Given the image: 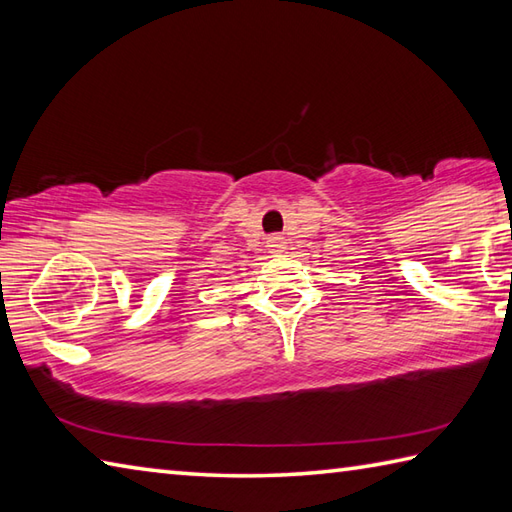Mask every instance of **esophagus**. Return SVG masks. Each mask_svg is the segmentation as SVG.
I'll list each match as a JSON object with an SVG mask.
<instances>
[{"label":"esophagus","mask_w":512,"mask_h":512,"mask_svg":"<svg viewBox=\"0 0 512 512\" xmlns=\"http://www.w3.org/2000/svg\"><path fill=\"white\" fill-rule=\"evenodd\" d=\"M284 248H286L284 237H281V235L268 237V250H270V253H284Z\"/></svg>","instance_id":"obj_1"}]
</instances>
